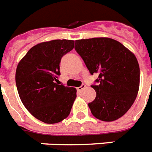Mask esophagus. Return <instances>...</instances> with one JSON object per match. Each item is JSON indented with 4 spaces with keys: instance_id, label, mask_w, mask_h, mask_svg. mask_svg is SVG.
<instances>
[{
    "instance_id": "obj_1",
    "label": "esophagus",
    "mask_w": 152,
    "mask_h": 152,
    "mask_svg": "<svg viewBox=\"0 0 152 152\" xmlns=\"http://www.w3.org/2000/svg\"><path fill=\"white\" fill-rule=\"evenodd\" d=\"M86 88V85H82V86H80V87H77V91H82V90H83L84 88Z\"/></svg>"
}]
</instances>
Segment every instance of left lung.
Instances as JSON below:
<instances>
[{"label":"left lung","instance_id":"8db88e82","mask_svg":"<svg viewBox=\"0 0 152 152\" xmlns=\"http://www.w3.org/2000/svg\"><path fill=\"white\" fill-rule=\"evenodd\" d=\"M75 48L91 75L98 74L96 96L88 107L94 117L113 122L126 114L135 101L140 86V66L135 55L109 37L77 40Z\"/></svg>","mask_w":152,"mask_h":152}]
</instances>
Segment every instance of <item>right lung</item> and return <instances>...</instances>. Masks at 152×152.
Returning <instances> with one entry per match:
<instances>
[{
  "label": "right lung",
  "instance_id": "obj_1",
  "mask_svg": "<svg viewBox=\"0 0 152 152\" xmlns=\"http://www.w3.org/2000/svg\"><path fill=\"white\" fill-rule=\"evenodd\" d=\"M74 45L75 41L66 39L37 44L17 66L15 83L22 103L34 117L47 124L65 119L77 96L75 88L56 83L61 58Z\"/></svg>",
  "mask_w": 152,
  "mask_h": 152
}]
</instances>
